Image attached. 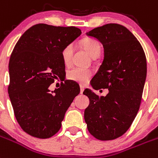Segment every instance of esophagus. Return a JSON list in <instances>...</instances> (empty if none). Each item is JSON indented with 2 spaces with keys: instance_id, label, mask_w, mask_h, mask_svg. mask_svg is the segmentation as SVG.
<instances>
[{
  "instance_id": "34e87169",
  "label": "esophagus",
  "mask_w": 158,
  "mask_h": 158,
  "mask_svg": "<svg viewBox=\"0 0 158 158\" xmlns=\"http://www.w3.org/2000/svg\"><path fill=\"white\" fill-rule=\"evenodd\" d=\"M83 91H84V87L83 86H80V94H83Z\"/></svg>"
}]
</instances>
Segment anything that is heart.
Wrapping results in <instances>:
<instances>
[{
  "label": "heart",
  "mask_w": 158,
  "mask_h": 158,
  "mask_svg": "<svg viewBox=\"0 0 158 158\" xmlns=\"http://www.w3.org/2000/svg\"><path fill=\"white\" fill-rule=\"evenodd\" d=\"M82 45L92 58H97L100 55L101 45L98 40L92 38H85L82 41ZM73 53V44H69L63 48L61 56L65 65L68 66L71 64ZM91 76H92V71L90 69H85V68H73L69 70L67 73V78L69 80L80 83V84L87 83Z\"/></svg>",
  "instance_id": "1"
}]
</instances>
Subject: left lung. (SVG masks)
I'll list each match as a JSON object with an SVG mask.
<instances>
[{"mask_svg": "<svg viewBox=\"0 0 158 158\" xmlns=\"http://www.w3.org/2000/svg\"><path fill=\"white\" fill-rule=\"evenodd\" d=\"M102 43L104 60L91 80L95 90L108 89L103 97L86 89L90 99L84 119L90 134L101 141L118 138L127 132L142 102L146 78V58L139 41L126 27L107 24L87 33Z\"/></svg>", "mask_w": 158, "mask_h": 158, "instance_id": "left-lung-1", "label": "left lung"}]
</instances>
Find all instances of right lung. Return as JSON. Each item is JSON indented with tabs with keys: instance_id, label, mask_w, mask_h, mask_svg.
<instances>
[{
	"instance_id": "obj_1",
	"label": "right lung",
	"mask_w": 158,
	"mask_h": 158,
	"mask_svg": "<svg viewBox=\"0 0 158 158\" xmlns=\"http://www.w3.org/2000/svg\"><path fill=\"white\" fill-rule=\"evenodd\" d=\"M73 26L46 24L31 26L15 45L9 60L8 92L17 123L24 132L48 138L60 130L67 110L80 92L79 86L65 80L51 92L55 79H64V47L81 35Z\"/></svg>"
}]
</instances>
